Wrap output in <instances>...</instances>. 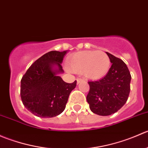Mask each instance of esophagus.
I'll return each instance as SVG.
<instances>
[{"mask_svg": "<svg viewBox=\"0 0 148 148\" xmlns=\"http://www.w3.org/2000/svg\"><path fill=\"white\" fill-rule=\"evenodd\" d=\"M82 82H84V79H81V78H77V84H79V83Z\"/></svg>", "mask_w": 148, "mask_h": 148, "instance_id": "1", "label": "esophagus"}]
</instances>
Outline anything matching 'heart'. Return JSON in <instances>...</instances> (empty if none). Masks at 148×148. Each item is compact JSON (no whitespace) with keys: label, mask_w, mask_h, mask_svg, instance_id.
<instances>
[{"label":"heart","mask_w":148,"mask_h":148,"mask_svg":"<svg viewBox=\"0 0 148 148\" xmlns=\"http://www.w3.org/2000/svg\"><path fill=\"white\" fill-rule=\"evenodd\" d=\"M67 66L74 72L82 73L90 79H99L107 75L111 61L106 53L97 51H86L71 55Z\"/></svg>","instance_id":"obj_1"}]
</instances>
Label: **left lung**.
<instances>
[{
  "label": "left lung",
  "mask_w": 148,
  "mask_h": 148,
  "mask_svg": "<svg viewBox=\"0 0 148 148\" xmlns=\"http://www.w3.org/2000/svg\"><path fill=\"white\" fill-rule=\"evenodd\" d=\"M112 66L107 75L97 81H89L86 100L91 111L108 116L118 111L125 104L130 91L131 75L125 62L106 52Z\"/></svg>",
  "instance_id": "obj_1"
}]
</instances>
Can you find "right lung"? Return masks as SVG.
<instances>
[{"label":"right lung","instance_id":"right-lung-1","mask_svg":"<svg viewBox=\"0 0 148 148\" xmlns=\"http://www.w3.org/2000/svg\"><path fill=\"white\" fill-rule=\"evenodd\" d=\"M69 51H51L37 59L21 81V97L26 109L43 118L53 117L64 110L77 81L66 83L59 76L61 64Z\"/></svg>","mask_w":148,"mask_h":148}]
</instances>
